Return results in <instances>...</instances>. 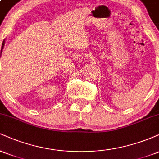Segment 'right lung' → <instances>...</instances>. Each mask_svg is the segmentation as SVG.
<instances>
[{
	"mask_svg": "<svg viewBox=\"0 0 159 159\" xmlns=\"http://www.w3.org/2000/svg\"><path fill=\"white\" fill-rule=\"evenodd\" d=\"M4 45H5V39H3V43H2V46H1V54H0V57H1V53H2V50H3V47H4Z\"/></svg>",
	"mask_w": 159,
	"mask_h": 159,
	"instance_id": "obj_1",
	"label": "right lung"
}]
</instances>
